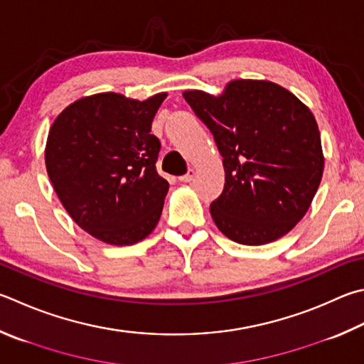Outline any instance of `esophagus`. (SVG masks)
Wrapping results in <instances>:
<instances>
[{
    "instance_id": "34e87169",
    "label": "esophagus",
    "mask_w": 364,
    "mask_h": 364,
    "mask_svg": "<svg viewBox=\"0 0 364 364\" xmlns=\"http://www.w3.org/2000/svg\"><path fill=\"white\" fill-rule=\"evenodd\" d=\"M194 175H196V171L193 170V168H189V171L186 175H183V176H180V181L181 183H191L194 180Z\"/></svg>"
}]
</instances>
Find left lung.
Masks as SVG:
<instances>
[{
  "mask_svg": "<svg viewBox=\"0 0 364 364\" xmlns=\"http://www.w3.org/2000/svg\"><path fill=\"white\" fill-rule=\"evenodd\" d=\"M223 156L226 183L210 205L218 229L242 245L288 234L307 213L325 157L315 117L282 85L230 81L221 95L183 94Z\"/></svg>",
  "mask_w": 364,
  "mask_h": 364,
  "instance_id": "8db88e82",
  "label": "left lung"
}]
</instances>
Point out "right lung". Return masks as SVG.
<instances>
[{
    "instance_id": "1",
    "label": "right lung",
    "mask_w": 364,
    "mask_h": 364,
    "mask_svg": "<svg viewBox=\"0 0 364 364\" xmlns=\"http://www.w3.org/2000/svg\"><path fill=\"white\" fill-rule=\"evenodd\" d=\"M165 97L79 98L49 130L46 168L58 199L79 228L109 245H134L159 223L168 183L156 170L161 141L151 124Z\"/></svg>"
}]
</instances>
